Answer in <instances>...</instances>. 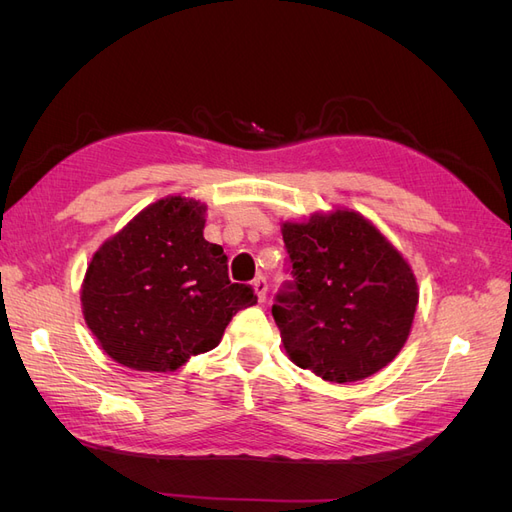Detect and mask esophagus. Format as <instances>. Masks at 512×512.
Wrapping results in <instances>:
<instances>
[{
    "mask_svg": "<svg viewBox=\"0 0 512 512\" xmlns=\"http://www.w3.org/2000/svg\"><path fill=\"white\" fill-rule=\"evenodd\" d=\"M252 286H254V290H256V297H258V301L260 303H265L267 301V280L262 275H258L256 280L252 282Z\"/></svg>",
    "mask_w": 512,
    "mask_h": 512,
    "instance_id": "obj_1",
    "label": "esophagus"
}]
</instances>
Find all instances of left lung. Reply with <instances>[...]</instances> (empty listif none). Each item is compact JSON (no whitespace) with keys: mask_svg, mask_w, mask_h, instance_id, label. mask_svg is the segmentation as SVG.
I'll return each instance as SVG.
<instances>
[{"mask_svg":"<svg viewBox=\"0 0 512 512\" xmlns=\"http://www.w3.org/2000/svg\"><path fill=\"white\" fill-rule=\"evenodd\" d=\"M282 237L294 280L271 312L290 361L339 384L389 365L418 303L408 260L352 209L284 222Z\"/></svg>","mask_w":512,"mask_h":512,"instance_id":"8db88e82","label":"left lung"}]
</instances>
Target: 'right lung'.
<instances>
[{
	"mask_svg": "<svg viewBox=\"0 0 512 512\" xmlns=\"http://www.w3.org/2000/svg\"><path fill=\"white\" fill-rule=\"evenodd\" d=\"M207 207L166 196L106 239L81 286L83 316L102 350L136 371H175L213 350L250 286L228 280L222 245L203 237Z\"/></svg>",
	"mask_w": 512,
	"mask_h": 512,
	"instance_id": "add662e5",
	"label": "right lung"
}]
</instances>
